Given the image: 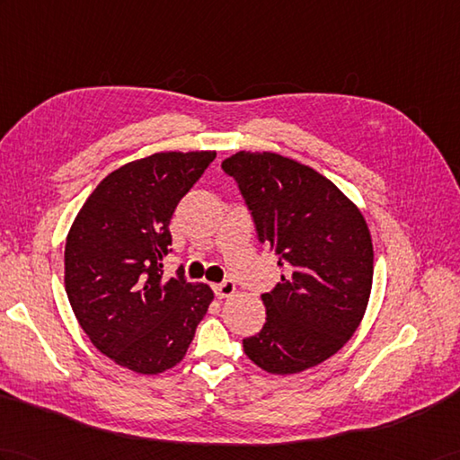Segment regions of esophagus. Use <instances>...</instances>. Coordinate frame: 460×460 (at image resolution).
<instances>
[{
  "instance_id": "esophagus-1",
  "label": "esophagus",
  "mask_w": 460,
  "mask_h": 460,
  "mask_svg": "<svg viewBox=\"0 0 460 460\" xmlns=\"http://www.w3.org/2000/svg\"><path fill=\"white\" fill-rule=\"evenodd\" d=\"M213 290H216L217 297H231L234 294V290H237V288H234L233 280H223L221 284L213 286Z\"/></svg>"
}]
</instances>
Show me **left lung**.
<instances>
[{
  "label": "left lung",
  "instance_id": "left-lung-1",
  "mask_svg": "<svg viewBox=\"0 0 460 460\" xmlns=\"http://www.w3.org/2000/svg\"><path fill=\"white\" fill-rule=\"evenodd\" d=\"M261 243L280 256L282 282L262 294L266 322L243 349L270 375H296L333 357L367 312L375 252L360 209L314 168L276 153L223 160Z\"/></svg>",
  "mask_w": 460,
  "mask_h": 460
}]
</instances>
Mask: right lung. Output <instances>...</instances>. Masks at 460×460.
<instances>
[{"label": "right lung", "mask_w": 460, "mask_h": 460, "mask_svg": "<svg viewBox=\"0 0 460 460\" xmlns=\"http://www.w3.org/2000/svg\"><path fill=\"white\" fill-rule=\"evenodd\" d=\"M216 151L156 153L105 176L78 211L64 249V286L84 333L119 367L158 375L184 358L213 292L164 280L170 219Z\"/></svg>", "instance_id": "obj_1"}]
</instances>
